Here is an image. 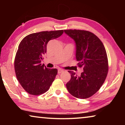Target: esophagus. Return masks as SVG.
I'll return each mask as SVG.
<instances>
[{"label":"esophagus","instance_id":"1","mask_svg":"<svg viewBox=\"0 0 125 125\" xmlns=\"http://www.w3.org/2000/svg\"><path fill=\"white\" fill-rule=\"evenodd\" d=\"M63 72H64V71L62 70V69H59L58 70V74H60V73H61Z\"/></svg>","mask_w":125,"mask_h":125}]
</instances>
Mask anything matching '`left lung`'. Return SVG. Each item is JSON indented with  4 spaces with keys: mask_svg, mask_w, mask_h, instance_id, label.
Here are the masks:
<instances>
[{
    "mask_svg": "<svg viewBox=\"0 0 125 125\" xmlns=\"http://www.w3.org/2000/svg\"><path fill=\"white\" fill-rule=\"evenodd\" d=\"M76 45V59L84 71L80 76L69 71L71 78L66 84L69 93L77 98L86 99L100 89L108 73V60L102 42L94 33L79 30H65Z\"/></svg>",
    "mask_w": 125,
    "mask_h": 125,
    "instance_id": "1",
    "label": "left lung"
}]
</instances>
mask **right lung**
<instances>
[{
    "label": "right lung",
    "instance_id": "right-lung-1",
    "mask_svg": "<svg viewBox=\"0 0 125 125\" xmlns=\"http://www.w3.org/2000/svg\"><path fill=\"white\" fill-rule=\"evenodd\" d=\"M63 33V30L33 33L20 42L15 58L14 68L17 79L30 94H43L54 81L57 69L47 68L41 62L47 51L48 41L61 36Z\"/></svg>",
    "mask_w": 125,
    "mask_h": 125
}]
</instances>
